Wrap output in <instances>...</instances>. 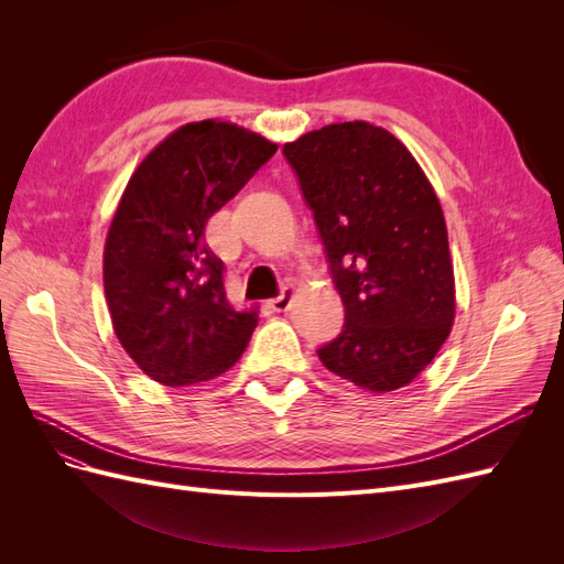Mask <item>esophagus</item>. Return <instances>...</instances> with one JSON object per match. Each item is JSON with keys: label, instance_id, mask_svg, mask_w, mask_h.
<instances>
[{"label": "esophagus", "instance_id": "obj_1", "mask_svg": "<svg viewBox=\"0 0 564 564\" xmlns=\"http://www.w3.org/2000/svg\"><path fill=\"white\" fill-rule=\"evenodd\" d=\"M270 308L275 311V313H284V311H289V305H292V289L289 286H284L282 292L275 296V299H270Z\"/></svg>", "mask_w": 564, "mask_h": 564}]
</instances>
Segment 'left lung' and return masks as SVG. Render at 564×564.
I'll list each match as a JSON object with an SVG mask.
<instances>
[{
  "instance_id": "obj_1",
  "label": "left lung",
  "mask_w": 564,
  "mask_h": 564,
  "mask_svg": "<svg viewBox=\"0 0 564 564\" xmlns=\"http://www.w3.org/2000/svg\"><path fill=\"white\" fill-rule=\"evenodd\" d=\"M327 253L346 322L317 350L336 377L390 392L433 362L454 322V268L440 199L395 135L329 124L282 148Z\"/></svg>"
}]
</instances>
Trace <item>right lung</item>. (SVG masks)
<instances>
[{"label": "right lung", "mask_w": 564, "mask_h": 564, "mask_svg": "<svg viewBox=\"0 0 564 564\" xmlns=\"http://www.w3.org/2000/svg\"><path fill=\"white\" fill-rule=\"evenodd\" d=\"M275 152L259 133L204 119L166 135L129 178L104 286L119 344L158 383L209 381L245 352L259 313L228 303L204 228Z\"/></svg>", "instance_id": "add662e5"}]
</instances>
